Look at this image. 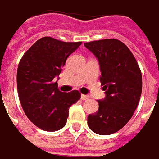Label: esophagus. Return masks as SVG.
<instances>
[{"mask_svg": "<svg viewBox=\"0 0 159 159\" xmlns=\"http://www.w3.org/2000/svg\"><path fill=\"white\" fill-rule=\"evenodd\" d=\"M80 98H81V100H87V99H89V96L85 95V94H81Z\"/></svg>", "mask_w": 159, "mask_h": 159, "instance_id": "1", "label": "esophagus"}]
</instances>
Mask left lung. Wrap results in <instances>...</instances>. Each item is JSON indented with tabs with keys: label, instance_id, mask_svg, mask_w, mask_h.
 Returning <instances> with one entry per match:
<instances>
[{
	"label": "left lung",
	"instance_id": "obj_1",
	"mask_svg": "<svg viewBox=\"0 0 159 159\" xmlns=\"http://www.w3.org/2000/svg\"><path fill=\"white\" fill-rule=\"evenodd\" d=\"M100 65V82L106 97L97 100L99 108L88 116V126L95 133L109 135L131 119L142 93V73L129 49L116 39L84 43Z\"/></svg>",
	"mask_w": 159,
	"mask_h": 159
}]
</instances>
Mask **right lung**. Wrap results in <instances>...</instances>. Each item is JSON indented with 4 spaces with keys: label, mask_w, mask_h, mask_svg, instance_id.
Wrapping results in <instances>:
<instances>
[{
    "label": "right lung",
    "mask_w": 159,
    "mask_h": 159,
    "mask_svg": "<svg viewBox=\"0 0 159 159\" xmlns=\"http://www.w3.org/2000/svg\"><path fill=\"white\" fill-rule=\"evenodd\" d=\"M80 44L44 37L37 40L19 62L16 81L21 106L29 119L43 130L62 129L69 107L80 99L76 90L60 92L55 80L67 57Z\"/></svg>",
    "instance_id": "1"
}]
</instances>
